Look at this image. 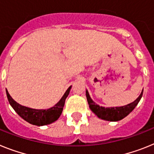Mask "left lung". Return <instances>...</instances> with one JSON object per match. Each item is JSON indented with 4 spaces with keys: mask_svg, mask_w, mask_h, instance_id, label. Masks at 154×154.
Instances as JSON below:
<instances>
[{
    "mask_svg": "<svg viewBox=\"0 0 154 154\" xmlns=\"http://www.w3.org/2000/svg\"><path fill=\"white\" fill-rule=\"evenodd\" d=\"M143 90L142 91L140 95L137 97V99L135 100L133 102L130 103L129 105H125V106L122 107H116V108H105V107H101L97 105V104L94 102L92 99L91 98L88 91H86V96L88 103L90 107L91 110L96 115L98 118L101 119L107 120V121L111 122H116L119 121L122 119L123 118L127 116L130 113L133 109L136 108L139 101L141 99L142 96H143Z\"/></svg>",
    "mask_w": 154,
    "mask_h": 154,
    "instance_id": "8db88e82",
    "label": "left lung"
}]
</instances>
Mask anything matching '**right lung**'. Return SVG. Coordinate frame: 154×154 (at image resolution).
<instances>
[{"instance_id": "1", "label": "right lung", "mask_w": 154, "mask_h": 154, "mask_svg": "<svg viewBox=\"0 0 154 154\" xmlns=\"http://www.w3.org/2000/svg\"><path fill=\"white\" fill-rule=\"evenodd\" d=\"M71 86L69 87L66 91L63 94L60 101L57 105L46 110L43 109H33L21 105L20 104L16 102L12 97H11L8 91L6 90L7 97L8 99L10 105H11L14 110L15 111L19 116H21L23 119L29 122L30 124H32L35 125H45L51 124L53 122L57 121L60 116L61 113L63 112L65 101H66V97L68 96L70 91Z\"/></svg>"}]
</instances>
